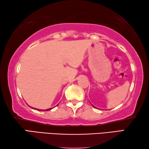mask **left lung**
<instances>
[{"label":"left lung","mask_w":149,"mask_h":149,"mask_svg":"<svg viewBox=\"0 0 149 149\" xmlns=\"http://www.w3.org/2000/svg\"><path fill=\"white\" fill-rule=\"evenodd\" d=\"M92 106H93V107H94V105H92Z\"/></svg>","instance_id":"left-lung-1"}]
</instances>
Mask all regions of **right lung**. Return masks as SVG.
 I'll list each match as a JSON object with an SVG mask.
<instances>
[{
  "label": "right lung",
  "instance_id": "add662e5",
  "mask_svg": "<svg viewBox=\"0 0 149 149\" xmlns=\"http://www.w3.org/2000/svg\"><path fill=\"white\" fill-rule=\"evenodd\" d=\"M32 109H33V108H32ZM51 109H47V110H40V109H36V110H42V111H48V110H51Z\"/></svg>",
  "mask_w": 149,
  "mask_h": 149
}]
</instances>
